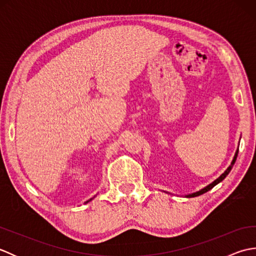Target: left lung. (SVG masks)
<instances>
[{
    "instance_id": "obj_1",
    "label": "left lung",
    "mask_w": 256,
    "mask_h": 256,
    "mask_svg": "<svg viewBox=\"0 0 256 256\" xmlns=\"http://www.w3.org/2000/svg\"><path fill=\"white\" fill-rule=\"evenodd\" d=\"M238 150H236V154H234V157H233V160H232V162H231V164H230V166L226 168V170H224V174H221V175L216 179V180H214L212 182L211 184H209L208 186H206V187H204L202 189H200V190H198V192H192V194H186V197L187 198H192V197H197V196H200V194H204V192H209L210 189H212L214 188L216 184H218L219 182H221L222 180H224V179L228 176V174H229L230 172H231V170H232V167H233V165H234V162H236V157H238ZM168 194V192H167Z\"/></svg>"
}]
</instances>
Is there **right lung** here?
Here are the masks:
<instances>
[{"mask_svg":"<svg viewBox=\"0 0 256 256\" xmlns=\"http://www.w3.org/2000/svg\"><path fill=\"white\" fill-rule=\"evenodd\" d=\"M94 197H96V196H94ZM94 198H91L90 200H88V201H86V204H88V202H89V201H91V200H92V199H94Z\"/></svg>","mask_w":256,"mask_h":256,"instance_id":"add662e5","label":"right lung"}]
</instances>
